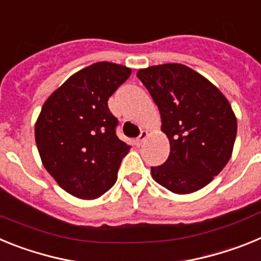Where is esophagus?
Returning a JSON list of instances; mask_svg holds the SVG:
<instances>
[{
	"mask_svg": "<svg viewBox=\"0 0 261 261\" xmlns=\"http://www.w3.org/2000/svg\"><path fill=\"white\" fill-rule=\"evenodd\" d=\"M146 137H147V132L142 130V132L140 133V136H138V137H137V140H136V142H137L138 146H140V145H142V142H144L145 140H146Z\"/></svg>",
	"mask_w": 261,
	"mask_h": 261,
	"instance_id": "esophagus-1",
	"label": "esophagus"
}]
</instances>
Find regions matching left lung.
<instances>
[{"label": "left lung", "instance_id": "obj_1", "mask_svg": "<svg viewBox=\"0 0 261 261\" xmlns=\"http://www.w3.org/2000/svg\"><path fill=\"white\" fill-rule=\"evenodd\" d=\"M162 119L170 155L151 167L153 179L184 195L201 190L229 162L237 137V119L227 99L197 71L165 64L137 73Z\"/></svg>", "mask_w": 261, "mask_h": 261}]
</instances>
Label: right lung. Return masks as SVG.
<instances>
[{
  "mask_svg": "<svg viewBox=\"0 0 261 261\" xmlns=\"http://www.w3.org/2000/svg\"><path fill=\"white\" fill-rule=\"evenodd\" d=\"M130 69L96 62L71 75L44 103L35 125L43 165L62 190L80 199H96L117 180L128 144L119 140V120L108 98Z\"/></svg>",
  "mask_w": 261,
  "mask_h": 261,
  "instance_id": "right-lung-1",
  "label": "right lung"
}]
</instances>
